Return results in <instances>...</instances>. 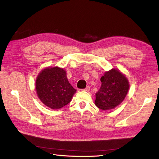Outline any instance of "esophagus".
Masks as SVG:
<instances>
[{
    "instance_id": "34e87169",
    "label": "esophagus",
    "mask_w": 159,
    "mask_h": 159,
    "mask_svg": "<svg viewBox=\"0 0 159 159\" xmlns=\"http://www.w3.org/2000/svg\"><path fill=\"white\" fill-rule=\"evenodd\" d=\"M90 89H91V87H90L89 86H87L85 89H82V90H83V91H89L90 90Z\"/></svg>"
}]
</instances>
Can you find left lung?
Instances as JSON below:
<instances>
[{"instance_id":"1","label":"left lung","mask_w":159,"mask_h":159,"mask_svg":"<svg viewBox=\"0 0 159 159\" xmlns=\"http://www.w3.org/2000/svg\"><path fill=\"white\" fill-rule=\"evenodd\" d=\"M101 86L95 94V105L102 110H111L121 103L129 90V82L117 69L106 72L101 78Z\"/></svg>"}]
</instances>
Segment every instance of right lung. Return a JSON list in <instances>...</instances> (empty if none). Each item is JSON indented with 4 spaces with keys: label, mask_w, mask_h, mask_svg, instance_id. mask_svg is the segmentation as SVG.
<instances>
[{
    "label": "right lung",
    "mask_w": 159,
    "mask_h": 159,
    "mask_svg": "<svg viewBox=\"0 0 159 159\" xmlns=\"http://www.w3.org/2000/svg\"><path fill=\"white\" fill-rule=\"evenodd\" d=\"M35 89L41 102L52 109L66 105L76 91L69 83L66 71L59 67L43 70L37 78Z\"/></svg>",
    "instance_id": "1"
}]
</instances>
